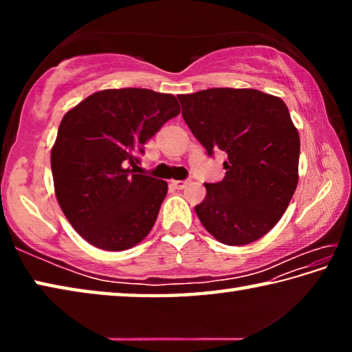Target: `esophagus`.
<instances>
[{"instance_id":"obj_1","label":"esophagus","mask_w":352,"mask_h":352,"mask_svg":"<svg viewBox=\"0 0 352 352\" xmlns=\"http://www.w3.org/2000/svg\"><path fill=\"white\" fill-rule=\"evenodd\" d=\"M188 183H189V180H172L170 186L175 189H184L188 186Z\"/></svg>"}]
</instances>
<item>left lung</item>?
Segmentation results:
<instances>
[{
  "instance_id": "1",
  "label": "left lung",
  "mask_w": 352,
  "mask_h": 352,
  "mask_svg": "<svg viewBox=\"0 0 352 352\" xmlns=\"http://www.w3.org/2000/svg\"><path fill=\"white\" fill-rule=\"evenodd\" d=\"M177 98L208 155H228L223 180L205 183L206 197L195 206L201 225L225 245L258 241L283 217L298 184L300 135L287 105L252 88H210Z\"/></svg>"
}]
</instances>
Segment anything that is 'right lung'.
Returning <instances> with one entry per match:
<instances>
[{
    "label": "right lung",
    "instance_id": "right-lung-1",
    "mask_svg": "<svg viewBox=\"0 0 352 352\" xmlns=\"http://www.w3.org/2000/svg\"><path fill=\"white\" fill-rule=\"evenodd\" d=\"M180 113L172 94L147 88L98 91L63 116L51 151L58 205L83 239L107 252L152 230L168 183L135 174L147 140Z\"/></svg>",
    "mask_w": 352,
    "mask_h": 352
}]
</instances>
